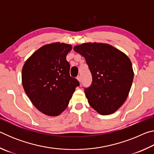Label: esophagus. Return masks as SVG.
<instances>
[{"instance_id":"obj_1","label":"esophagus","mask_w":154,"mask_h":154,"mask_svg":"<svg viewBox=\"0 0 154 154\" xmlns=\"http://www.w3.org/2000/svg\"><path fill=\"white\" fill-rule=\"evenodd\" d=\"M77 80H78V81H79V82H82V77H81V76H77Z\"/></svg>"}]
</instances>
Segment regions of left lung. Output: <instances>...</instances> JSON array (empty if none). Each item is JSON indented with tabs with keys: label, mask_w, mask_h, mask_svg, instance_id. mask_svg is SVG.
<instances>
[{
	"label": "left lung",
	"mask_w": 154,
	"mask_h": 154,
	"mask_svg": "<svg viewBox=\"0 0 154 154\" xmlns=\"http://www.w3.org/2000/svg\"><path fill=\"white\" fill-rule=\"evenodd\" d=\"M84 57L92 76L85 94L92 107L101 115L116 112L126 100L134 78L131 61L109 44L88 43L74 47Z\"/></svg>",
	"instance_id": "obj_1"
}]
</instances>
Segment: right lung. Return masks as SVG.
<instances>
[{
	"mask_svg": "<svg viewBox=\"0 0 154 154\" xmlns=\"http://www.w3.org/2000/svg\"><path fill=\"white\" fill-rule=\"evenodd\" d=\"M72 46L54 43L36 51L23 66L22 79L25 92L35 107L44 114L56 116L69 105L77 79L70 75L66 55Z\"/></svg>",
	"mask_w": 154,
	"mask_h": 154,
	"instance_id": "1",
	"label": "right lung"
}]
</instances>
